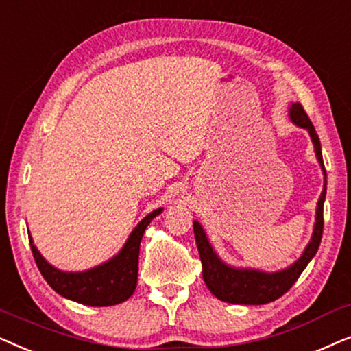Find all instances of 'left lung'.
<instances>
[{"mask_svg":"<svg viewBox=\"0 0 351 351\" xmlns=\"http://www.w3.org/2000/svg\"><path fill=\"white\" fill-rule=\"evenodd\" d=\"M289 117L292 123L308 131L311 142L315 145L316 158H318V162L324 174V189L321 191L318 206H316V222L313 234H311L308 246L305 247L299 261H295L291 267L285 268V270L265 273L261 270H252V268H234L220 261L217 254L214 252L213 246L209 244V239L206 237L203 227L195 220L193 232L201 263H203V280L208 289L222 302L241 305H263L280 299L299 280L302 271L305 270V267L308 265V262L315 257L319 247L324 227L323 206L326 199V169L323 162V153H321L319 137L315 131V126L310 121L308 114L305 113L304 107L299 102L291 105Z\"/></svg>","mask_w":351,"mask_h":351,"instance_id":"obj_1","label":"left lung"}]
</instances>
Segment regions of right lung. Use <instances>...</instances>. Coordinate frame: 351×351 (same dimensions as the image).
Instances as JSON below:
<instances>
[{
	"label": "right lung",
	"mask_w": 351,
	"mask_h": 351,
	"mask_svg": "<svg viewBox=\"0 0 351 351\" xmlns=\"http://www.w3.org/2000/svg\"><path fill=\"white\" fill-rule=\"evenodd\" d=\"M162 208L153 210L142 219L132 233L129 234L118 256L110 258L102 265L86 271H62L45 261L30 238V247L41 275L52 289L62 297L90 306H110L121 304L134 294L137 286L138 251L141 241L148 223L161 214Z\"/></svg>",
	"instance_id": "obj_1"
}]
</instances>
